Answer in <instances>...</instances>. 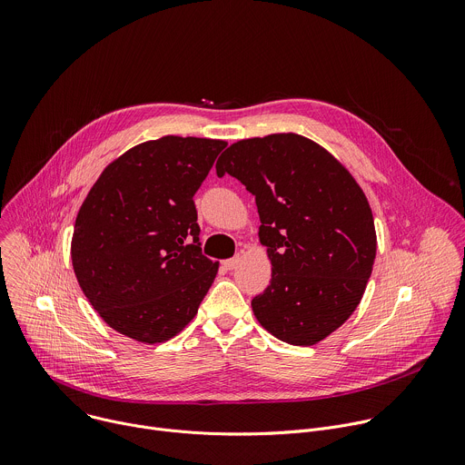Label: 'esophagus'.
<instances>
[{
  "instance_id": "esophagus-1",
  "label": "esophagus",
  "mask_w": 465,
  "mask_h": 465,
  "mask_svg": "<svg viewBox=\"0 0 465 465\" xmlns=\"http://www.w3.org/2000/svg\"><path fill=\"white\" fill-rule=\"evenodd\" d=\"M237 262H239V257H232V259L223 261V264H224V269H226V271H233V269L237 267Z\"/></svg>"
}]
</instances>
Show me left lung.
Listing matches in <instances>:
<instances>
[{"label": "left lung", "instance_id": "obj_1", "mask_svg": "<svg viewBox=\"0 0 465 465\" xmlns=\"http://www.w3.org/2000/svg\"><path fill=\"white\" fill-rule=\"evenodd\" d=\"M215 169L255 196L272 262L271 285L252 300L255 318L287 344L323 341L371 276L377 237L366 194L335 156L292 132L237 142Z\"/></svg>", "mask_w": 465, "mask_h": 465}]
</instances>
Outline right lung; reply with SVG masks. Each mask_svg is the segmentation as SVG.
<instances>
[{
    "mask_svg": "<svg viewBox=\"0 0 465 465\" xmlns=\"http://www.w3.org/2000/svg\"><path fill=\"white\" fill-rule=\"evenodd\" d=\"M226 145L180 136L145 142L112 162L84 198L74 271L117 333L165 342L196 314L219 262L203 255L193 196Z\"/></svg>",
    "mask_w": 465,
    "mask_h": 465,
    "instance_id": "obj_1",
    "label": "right lung"
}]
</instances>
